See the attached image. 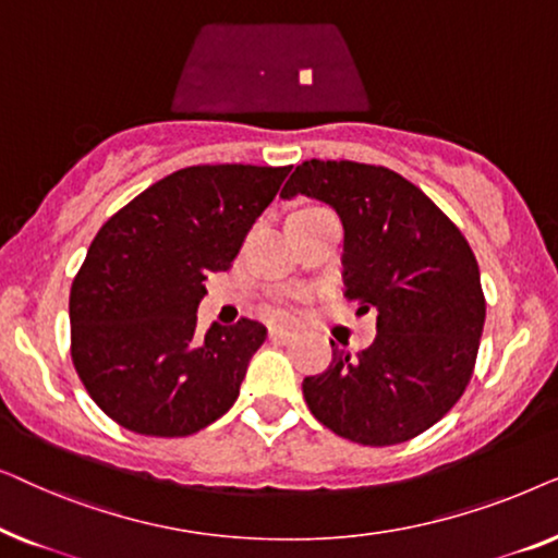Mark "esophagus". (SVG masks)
<instances>
[{"mask_svg":"<svg viewBox=\"0 0 558 558\" xmlns=\"http://www.w3.org/2000/svg\"><path fill=\"white\" fill-rule=\"evenodd\" d=\"M269 338L274 342H289L296 338V332L292 330V327H269Z\"/></svg>","mask_w":558,"mask_h":558,"instance_id":"esophagus-1","label":"esophagus"}]
</instances>
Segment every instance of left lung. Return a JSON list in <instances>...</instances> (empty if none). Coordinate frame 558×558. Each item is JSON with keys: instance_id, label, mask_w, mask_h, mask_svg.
<instances>
[{"instance_id": "8db88e82", "label": "left lung", "mask_w": 558, "mask_h": 558, "mask_svg": "<svg viewBox=\"0 0 558 558\" xmlns=\"http://www.w3.org/2000/svg\"><path fill=\"white\" fill-rule=\"evenodd\" d=\"M315 197L342 220V279L376 340L302 384L319 424L368 447L418 437L460 401L475 368L485 296L470 243L452 220L388 167L310 159L281 197Z\"/></svg>"}]
</instances>
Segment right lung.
I'll list each match as a JSON object with an SVG mask.
<instances>
[{"label":"right lung","mask_w":558,"mask_h":558,"mask_svg":"<svg viewBox=\"0 0 558 558\" xmlns=\"http://www.w3.org/2000/svg\"><path fill=\"white\" fill-rule=\"evenodd\" d=\"M292 167L197 165L111 216L71 287V355L98 409L129 432L187 437L233 407L256 319L197 335L203 281L228 271Z\"/></svg>","instance_id":"1"}]
</instances>
